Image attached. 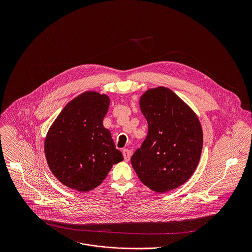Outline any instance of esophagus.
Returning a JSON list of instances; mask_svg holds the SVG:
<instances>
[{
  "instance_id": "obj_1",
  "label": "esophagus",
  "mask_w": 252,
  "mask_h": 252,
  "mask_svg": "<svg viewBox=\"0 0 252 252\" xmlns=\"http://www.w3.org/2000/svg\"><path fill=\"white\" fill-rule=\"evenodd\" d=\"M122 152H123L124 160H125V161H129V160H130V157H131V151H130L129 149L125 148V149H123Z\"/></svg>"
}]
</instances>
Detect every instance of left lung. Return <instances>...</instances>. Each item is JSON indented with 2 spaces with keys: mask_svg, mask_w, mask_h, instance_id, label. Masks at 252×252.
<instances>
[{
  "mask_svg": "<svg viewBox=\"0 0 252 252\" xmlns=\"http://www.w3.org/2000/svg\"><path fill=\"white\" fill-rule=\"evenodd\" d=\"M147 136L131 157L139 179L155 192L177 188L196 170L203 132L195 113L170 89L146 91L140 101Z\"/></svg>",
  "mask_w": 252,
  "mask_h": 252,
  "instance_id": "obj_1",
  "label": "left lung"
}]
</instances>
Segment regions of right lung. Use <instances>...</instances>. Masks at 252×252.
Listing matches in <instances>:
<instances>
[{"instance_id":"1","label":"right lung","mask_w":252,"mask_h":252,"mask_svg":"<svg viewBox=\"0 0 252 252\" xmlns=\"http://www.w3.org/2000/svg\"><path fill=\"white\" fill-rule=\"evenodd\" d=\"M109 99L85 92L71 101L50 127L44 152L53 175L66 186L87 192L99 186L113 164L123 160L103 126Z\"/></svg>"}]
</instances>
